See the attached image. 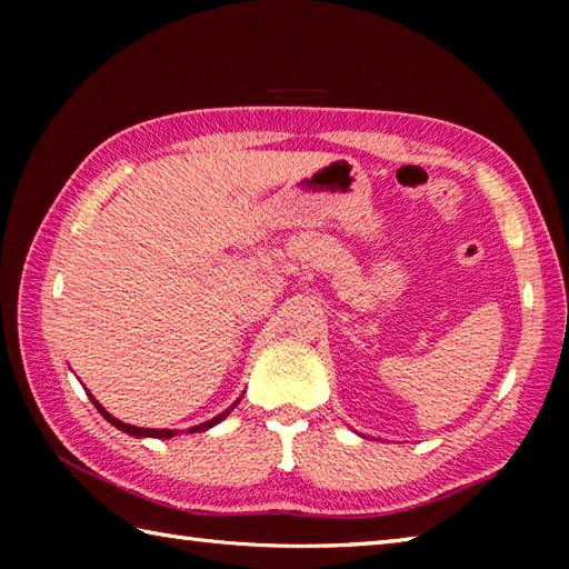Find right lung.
Returning <instances> with one entry per match:
<instances>
[{
    "mask_svg": "<svg viewBox=\"0 0 569 569\" xmlns=\"http://www.w3.org/2000/svg\"><path fill=\"white\" fill-rule=\"evenodd\" d=\"M90 398H92V396H90ZM92 403H94V408H98L100 413H102L107 420L112 422L114 428L124 430V432H129V435H134V438H173V435H176V430H149V428H137V426H129V422H122V420H117L114 416L107 413V410H104V408H102L98 401H94V398H92ZM227 413H229V410H224V413H220V416L212 418V420H208V422H202V426L190 428V432H198V430H208V428H212L214 422L224 420V418H227Z\"/></svg>",
    "mask_w": 569,
    "mask_h": 569,
    "instance_id": "add662e5",
    "label": "right lung"
}]
</instances>
